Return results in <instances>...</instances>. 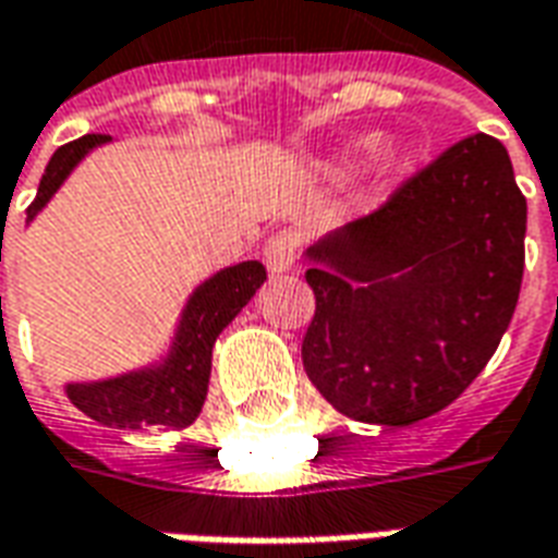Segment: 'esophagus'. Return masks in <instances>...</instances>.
Here are the masks:
<instances>
[{
  "label": "esophagus",
  "instance_id": "34e87169",
  "mask_svg": "<svg viewBox=\"0 0 558 558\" xmlns=\"http://www.w3.org/2000/svg\"><path fill=\"white\" fill-rule=\"evenodd\" d=\"M295 256H299V239L292 232H278L271 235L263 247V259H266L268 271H290L295 266Z\"/></svg>",
  "mask_w": 558,
  "mask_h": 558
}]
</instances>
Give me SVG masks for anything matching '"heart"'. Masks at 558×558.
I'll return each mask as SVG.
<instances>
[{
    "instance_id": "obj_1",
    "label": "heart",
    "mask_w": 558,
    "mask_h": 558,
    "mask_svg": "<svg viewBox=\"0 0 558 558\" xmlns=\"http://www.w3.org/2000/svg\"><path fill=\"white\" fill-rule=\"evenodd\" d=\"M364 146H367V148H371V143H364Z\"/></svg>"
}]
</instances>
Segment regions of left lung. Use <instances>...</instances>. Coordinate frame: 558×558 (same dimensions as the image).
Here are the masks:
<instances>
[{"label":"left lung","instance_id":"1","mask_svg":"<svg viewBox=\"0 0 558 558\" xmlns=\"http://www.w3.org/2000/svg\"><path fill=\"white\" fill-rule=\"evenodd\" d=\"M526 196L490 134L460 140L383 206L307 247L304 371L347 418L410 427L454 403L511 323Z\"/></svg>","mask_w":558,"mask_h":558}]
</instances>
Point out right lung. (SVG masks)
<instances>
[{
  "instance_id": "obj_1",
  "label": "right lung",
  "mask_w": 558,
  "mask_h": 558,
  "mask_svg": "<svg viewBox=\"0 0 558 558\" xmlns=\"http://www.w3.org/2000/svg\"><path fill=\"white\" fill-rule=\"evenodd\" d=\"M107 140H110L107 134H86L56 148L38 184V196L26 208L29 220L50 203V196L59 191V184L65 182L80 160L95 146H104ZM263 280H266V268L256 259L220 268L215 278L199 283L187 299L170 355L163 362L101 383H71L65 388L71 403L98 424L125 427V430H148V427L182 430L194 424L206 403L211 347L220 331L235 319V314L254 299Z\"/></svg>"
}]
</instances>
